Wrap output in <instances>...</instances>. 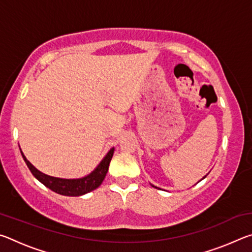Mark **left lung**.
Instances as JSON below:
<instances>
[{"mask_svg": "<svg viewBox=\"0 0 252 252\" xmlns=\"http://www.w3.org/2000/svg\"><path fill=\"white\" fill-rule=\"evenodd\" d=\"M204 178H206V177H203L202 179H204ZM202 179H201V180H202ZM153 188H156V189H159V188H158V187H156V186H153V185H151Z\"/></svg>", "mask_w": 252, "mask_h": 252, "instance_id": "8db88e82", "label": "left lung"}]
</instances>
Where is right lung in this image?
I'll use <instances>...</instances> for the list:
<instances>
[{
	"label": "right lung",
	"mask_w": 252,
	"mask_h": 252,
	"mask_svg": "<svg viewBox=\"0 0 252 252\" xmlns=\"http://www.w3.org/2000/svg\"><path fill=\"white\" fill-rule=\"evenodd\" d=\"M113 152L114 148H111L110 151L106 153V156L103 158V160L100 162L99 165H97L90 174L79 179H62L48 176V174L42 173L34 167L31 162L25 158L22 151H21V155H22L25 163H27L28 168L30 169V171L32 172L33 176L35 177L37 180L41 183H43L46 188H49V189L59 194L67 195V197H79V195H83L96 189V188L101 185L102 181L104 180L106 172H108L109 170L110 161L112 159Z\"/></svg>",
	"instance_id": "obj_1"
}]
</instances>
